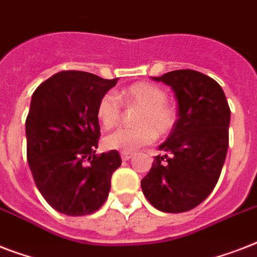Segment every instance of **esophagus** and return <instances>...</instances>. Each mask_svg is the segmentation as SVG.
Masks as SVG:
<instances>
[{
	"label": "esophagus",
	"mask_w": 257,
	"mask_h": 257,
	"mask_svg": "<svg viewBox=\"0 0 257 257\" xmlns=\"http://www.w3.org/2000/svg\"><path fill=\"white\" fill-rule=\"evenodd\" d=\"M132 157H133V153H121V159H122L124 161L131 160Z\"/></svg>",
	"instance_id": "34e87169"
}]
</instances>
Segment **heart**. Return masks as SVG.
I'll return each mask as SVG.
<instances>
[{"instance_id": "b5f03b06", "label": "heart", "mask_w": 257, "mask_h": 257, "mask_svg": "<svg viewBox=\"0 0 257 257\" xmlns=\"http://www.w3.org/2000/svg\"><path fill=\"white\" fill-rule=\"evenodd\" d=\"M121 99L126 105H137L141 112L137 117V126H121L106 135L104 144L108 149L121 153H133L144 145L156 140V136H167L175 128L176 109L167 102V93L163 88L151 82H137L120 92L118 97L109 92L101 97L97 105V117L105 128L116 125L121 118Z\"/></svg>"}]
</instances>
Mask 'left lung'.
Instances as JSON below:
<instances>
[{"label":"left lung","instance_id":"obj_1","mask_svg":"<svg viewBox=\"0 0 257 257\" xmlns=\"http://www.w3.org/2000/svg\"><path fill=\"white\" fill-rule=\"evenodd\" d=\"M152 80L172 88L177 121L159 147L165 155L155 157L141 189L159 211H191L217 184L227 156L231 110L221 86L200 72L173 70Z\"/></svg>","mask_w":257,"mask_h":257}]
</instances>
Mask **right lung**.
Masks as SVG:
<instances>
[{
    "label": "right lung",
    "mask_w": 257,
    "mask_h": 257,
    "mask_svg": "<svg viewBox=\"0 0 257 257\" xmlns=\"http://www.w3.org/2000/svg\"><path fill=\"white\" fill-rule=\"evenodd\" d=\"M118 78L60 72L34 90L26 117V156L34 183L60 213L84 216L108 199L117 151L96 155L100 137L97 105Z\"/></svg>",
    "instance_id": "obj_1"
}]
</instances>
